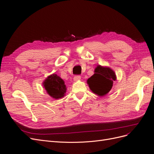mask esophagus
<instances>
[{"label": "esophagus", "instance_id": "1", "mask_svg": "<svg viewBox=\"0 0 154 154\" xmlns=\"http://www.w3.org/2000/svg\"><path fill=\"white\" fill-rule=\"evenodd\" d=\"M81 76L79 75H76L73 77V81H80L81 80Z\"/></svg>", "mask_w": 154, "mask_h": 154}]
</instances>
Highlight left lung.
Returning a JSON list of instances; mask_svg holds the SVG:
<instances>
[{"label": "left lung", "instance_id": "left-lung-1", "mask_svg": "<svg viewBox=\"0 0 154 154\" xmlns=\"http://www.w3.org/2000/svg\"><path fill=\"white\" fill-rule=\"evenodd\" d=\"M93 75L87 80L91 91L98 97H104L109 92L116 75L110 67L98 65Z\"/></svg>", "mask_w": 154, "mask_h": 154}]
</instances>
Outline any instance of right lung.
<instances>
[{
    "mask_svg": "<svg viewBox=\"0 0 154 154\" xmlns=\"http://www.w3.org/2000/svg\"><path fill=\"white\" fill-rule=\"evenodd\" d=\"M43 85L48 95L52 98L58 100L65 95L66 86L63 79L55 73L45 79Z\"/></svg>",
    "mask_w": 154,
    "mask_h": 154,
    "instance_id": "right-lung-1",
    "label": "right lung"
}]
</instances>
